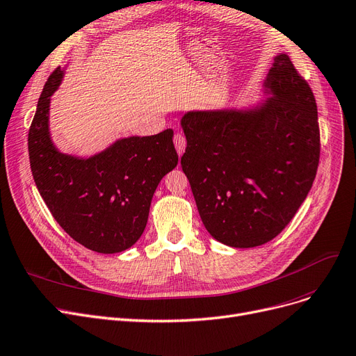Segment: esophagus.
<instances>
[{
    "instance_id": "1",
    "label": "esophagus",
    "mask_w": 356,
    "mask_h": 356,
    "mask_svg": "<svg viewBox=\"0 0 356 356\" xmlns=\"http://www.w3.org/2000/svg\"><path fill=\"white\" fill-rule=\"evenodd\" d=\"M173 141H175V147L177 149V154H179V156H181V154L184 152V148H186V138H184L183 134L177 132L173 138Z\"/></svg>"
}]
</instances>
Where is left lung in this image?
<instances>
[{
  "instance_id": "obj_1",
  "label": "left lung",
  "mask_w": 356,
  "mask_h": 356,
  "mask_svg": "<svg viewBox=\"0 0 356 356\" xmlns=\"http://www.w3.org/2000/svg\"><path fill=\"white\" fill-rule=\"evenodd\" d=\"M266 100L252 109L191 111L180 160L208 233L249 249L275 238L310 192L320 159L313 91L286 54L273 58Z\"/></svg>"
}]
</instances>
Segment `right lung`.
<instances>
[{"instance_id":"right-lung-1","label":"right lung","mask_w":356,"mask_h":356,"mask_svg":"<svg viewBox=\"0 0 356 356\" xmlns=\"http://www.w3.org/2000/svg\"><path fill=\"white\" fill-rule=\"evenodd\" d=\"M64 79L58 67L46 81L29 129L36 188L56 222L97 253H119L143 236L160 180L177 165L173 129L122 138L88 159L58 151L49 132L51 96Z\"/></svg>"}]
</instances>
